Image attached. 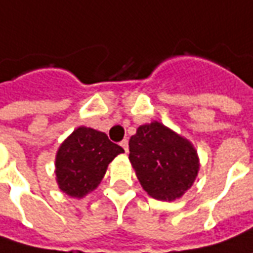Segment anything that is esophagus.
<instances>
[{"mask_svg":"<svg viewBox=\"0 0 253 253\" xmlns=\"http://www.w3.org/2000/svg\"><path fill=\"white\" fill-rule=\"evenodd\" d=\"M120 145L123 147L125 153H128V141H127L126 138H125V140H122V143H120Z\"/></svg>","mask_w":253,"mask_h":253,"instance_id":"obj_1","label":"esophagus"}]
</instances>
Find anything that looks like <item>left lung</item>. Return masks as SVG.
<instances>
[{"label":"left lung","mask_w":253,"mask_h":253,"mask_svg":"<svg viewBox=\"0 0 253 253\" xmlns=\"http://www.w3.org/2000/svg\"><path fill=\"white\" fill-rule=\"evenodd\" d=\"M128 160L143 189L154 199L173 200L193 185L199 160L193 145L158 122L131 135Z\"/></svg>","instance_id":"1"}]
</instances>
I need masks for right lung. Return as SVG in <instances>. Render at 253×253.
<instances>
[{"instance_id":"1","label":"right lung","mask_w":253,"mask_h":253,"mask_svg":"<svg viewBox=\"0 0 253 253\" xmlns=\"http://www.w3.org/2000/svg\"><path fill=\"white\" fill-rule=\"evenodd\" d=\"M125 150L105 133L78 127L60 145L56 157L57 183L71 197H83L100 183L113 158Z\"/></svg>"}]
</instances>
